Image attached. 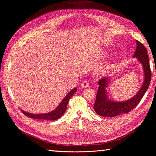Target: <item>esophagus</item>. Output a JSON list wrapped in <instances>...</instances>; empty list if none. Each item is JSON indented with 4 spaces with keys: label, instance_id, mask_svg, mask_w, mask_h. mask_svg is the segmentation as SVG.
<instances>
[{
    "label": "esophagus",
    "instance_id": "obj_1",
    "mask_svg": "<svg viewBox=\"0 0 156 156\" xmlns=\"http://www.w3.org/2000/svg\"><path fill=\"white\" fill-rule=\"evenodd\" d=\"M81 86L83 88H87L88 86V83L87 81H84L81 83Z\"/></svg>",
    "mask_w": 156,
    "mask_h": 156
}]
</instances>
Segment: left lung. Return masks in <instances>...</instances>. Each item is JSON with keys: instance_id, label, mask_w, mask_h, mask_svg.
I'll return each mask as SVG.
<instances>
[{"instance_id": "obj_1", "label": "left lung", "mask_w": 156, "mask_h": 156, "mask_svg": "<svg viewBox=\"0 0 156 156\" xmlns=\"http://www.w3.org/2000/svg\"><path fill=\"white\" fill-rule=\"evenodd\" d=\"M136 49L133 56L136 57L143 64L144 73V81L140 90L133 98L123 101L116 102L108 100L105 88L107 86L108 79L102 78L98 82L100 87H98L96 94V101L94 103V111L98 115L105 117H114L123 113H128L140 103L141 99L146 93L152 78L148 51L144 45L139 41H136Z\"/></svg>"}]
</instances>
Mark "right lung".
Instances as JSON below:
<instances>
[{"label": "right lung", "instance_id": "obj_1", "mask_svg": "<svg viewBox=\"0 0 156 156\" xmlns=\"http://www.w3.org/2000/svg\"><path fill=\"white\" fill-rule=\"evenodd\" d=\"M77 91V88H75L72 90H71L69 93H68V95L66 96V98L60 103V105L58 106V107L56 108L55 110L52 111L49 113H46V114H38V115H34L31 114V113H29L25 112L21 110L22 112L25 116L30 118V119H38V120H57L62 116L64 113L65 112L67 108L68 103L69 102V99L71 98L73 94L75 93Z\"/></svg>", "mask_w": 156, "mask_h": 156}]
</instances>
